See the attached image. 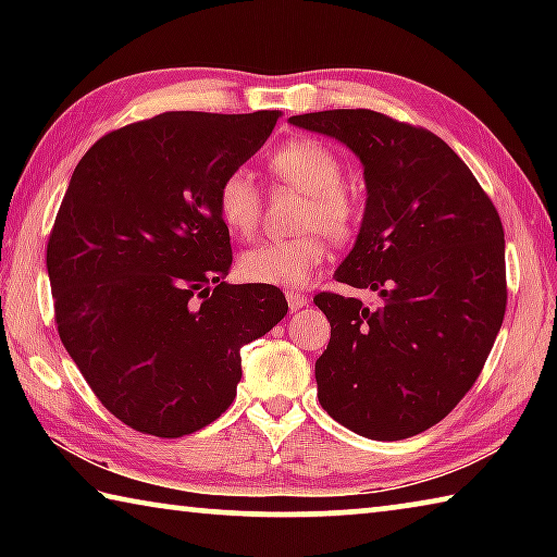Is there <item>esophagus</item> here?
I'll use <instances>...</instances> for the list:
<instances>
[{"instance_id": "1", "label": "esophagus", "mask_w": 557, "mask_h": 557, "mask_svg": "<svg viewBox=\"0 0 557 557\" xmlns=\"http://www.w3.org/2000/svg\"><path fill=\"white\" fill-rule=\"evenodd\" d=\"M285 297H287V305H289L292 312H297V309L309 305V297L301 295V292H295V289H287Z\"/></svg>"}]
</instances>
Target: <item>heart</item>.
Here are the masks:
<instances>
[{
  "label": "heart",
  "instance_id": "heart-1",
  "mask_svg": "<svg viewBox=\"0 0 557 557\" xmlns=\"http://www.w3.org/2000/svg\"><path fill=\"white\" fill-rule=\"evenodd\" d=\"M275 182L307 194L301 203L297 238L265 240L248 248L238 260V272L256 285L301 287L326 260V240L348 243L361 228V203L344 186V164L332 147L312 137H297L280 145L268 157ZM215 213L238 238L256 233L262 215V191L245 169L221 178L215 188Z\"/></svg>",
  "mask_w": 557,
  "mask_h": 557
}]
</instances>
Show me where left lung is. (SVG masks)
I'll list each match as a JSON object with an SVG mask.
<instances>
[{"mask_svg": "<svg viewBox=\"0 0 557 557\" xmlns=\"http://www.w3.org/2000/svg\"><path fill=\"white\" fill-rule=\"evenodd\" d=\"M292 125L336 137L363 164L366 213L336 282L381 307L319 292L332 324L317 395L344 428L405 440L437 425L482 373L506 314L504 225L445 139L373 110H324Z\"/></svg>", "mask_w": 557, "mask_h": 557, "instance_id": "1", "label": "left lung"}]
</instances>
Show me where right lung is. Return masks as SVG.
I'll return each mask as SVG.
<instances>
[{
	"label": "right lung",
	"mask_w": 557,
	"mask_h": 557,
	"mask_svg": "<svg viewBox=\"0 0 557 557\" xmlns=\"http://www.w3.org/2000/svg\"><path fill=\"white\" fill-rule=\"evenodd\" d=\"M282 112H162L108 132L75 166L46 248L65 351L132 430L184 437L228 410L240 348L287 314L272 285H228L221 178Z\"/></svg>",
	"instance_id": "add662e5"
}]
</instances>
